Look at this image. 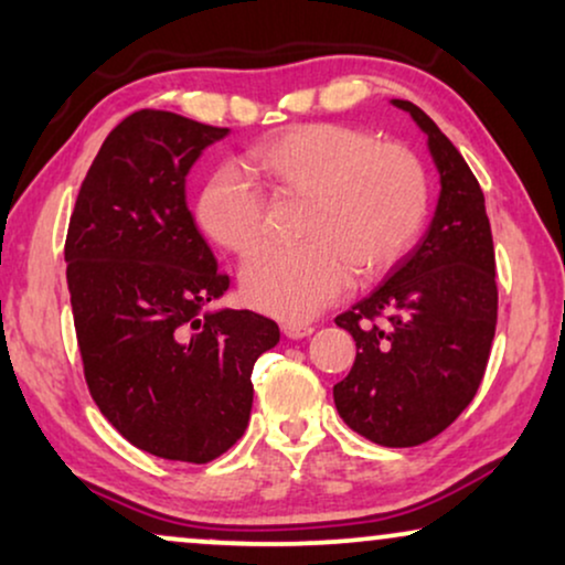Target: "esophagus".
<instances>
[{
    "instance_id": "34e87169",
    "label": "esophagus",
    "mask_w": 565,
    "mask_h": 565,
    "mask_svg": "<svg viewBox=\"0 0 565 565\" xmlns=\"http://www.w3.org/2000/svg\"><path fill=\"white\" fill-rule=\"evenodd\" d=\"M282 334L288 339H306L313 334V327H308V323H282Z\"/></svg>"
}]
</instances>
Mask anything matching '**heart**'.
Masks as SVG:
<instances>
[{
    "label": "heart",
    "instance_id": "b5f03b06",
    "mask_svg": "<svg viewBox=\"0 0 565 565\" xmlns=\"http://www.w3.org/2000/svg\"><path fill=\"white\" fill-rule=\"evenodd\" d=\"M269 188L306 198L303 244L259 252L242 269L246 303L285 321H306L337 303L352 269L377 277L412 249L427 218L429 190L419 159L398 143H377L360 128L308 122L249 151ZM265 195L223 167L195 205L198 226L221 249L249 254L265 234Z\"/></svg>",
    "mask_w": 565,
    "mask_h": 565
}]
</instances>
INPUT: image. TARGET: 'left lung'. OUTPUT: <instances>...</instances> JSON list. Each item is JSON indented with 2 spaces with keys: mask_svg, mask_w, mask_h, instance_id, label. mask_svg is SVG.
<instances>
[{
  "mask_svg": "<svg viewBox=\"0 0 565 565\" xmlns=\"http://www.w3.org/2000/svg\"><path fill=\"white\" fill-rule=\"evenodd\" d=\"M427 136L439 172L429 228L383 282L337 316L358 344L334 385L344 424L383 447H414L458 419L497 331V262L481 184L450 138L408 99H391Z\"/></svg>",
  "mask_w": 565,
  "mask_h": 565,
  "instance_id": "left-lung-1",
  "label": "left lung"
}]
</instances>
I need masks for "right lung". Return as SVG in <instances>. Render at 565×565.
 Segmentation results:
<instances>
[{"mask_svg": "<svg viewBox=\"0 0 565 565\" xmlns=\"http://www.w3.org/2000/svg\"><path fill=\"white\" fill-rule=\"evenodd\" d=\"M228 136L167 110L110 130L66 234V282L89 393L138 450L211 462L249 424L252 370L275 321L215 308L228 290L188 207L184 180Z\"/></svg>", "mask_w": 565, "mask_h": 565, "instance_id": "add662e5", "label": "right lung"}]
</instances>
